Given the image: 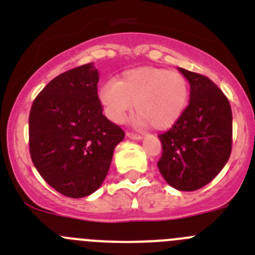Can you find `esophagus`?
<instances>
[{
	"label": "esophagus",
	"instance_id": "34e87169",
	"mask_svg": "<svg viewBox=\"0 0 255 255\" xmlns=\"http://www.w3.org/2000/svg\"><path fill=\"white\" fill-rule=\"evenodd\" d=\"M126 136H128L129 139H132V140H140V139L143 138L141 135L134 134V132H128V134H126Z\"/></svg>",
	"mask_w": 255,
	"mask_h": 255
}]
</instances>
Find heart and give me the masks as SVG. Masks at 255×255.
<instances>
[{
  "label": "heart",
  "mask_w": 255,
  "mask_h": 255,
  "mask_svg": "<svg viewBox=\"0 0 255 255\" xmlns=\"http://www.w3.org/2000/svg\"><path fill=\"white\" fill-rule=\"evenodd\" d=\"M189 96L190 85L181 73L152 66L128 70L116 82L98 89V100L110 120L124 123L134 105L136 121L157 130L168 129L179 120Z\"/></svg>",
  "instance_id": "1"
}]
</instances>
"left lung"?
<instances>
[{
    "label": "left lung",
    "mask_w": 255,
    "mask_h": 255,
    "mask_svg": "<svg viewBox=\"0 0 255 255\" xmlns=\"http://www.w3.org/2000/svg\"><path fill=\"white\" fill-rule=\"evenodd\" d=\"M190 84V101L179 120L158 135L157 166L168 185L181 191L203 188L217 176L231 154L233 112L211 79L177 67Z\"/></svg>",
    "instance_id": "8db88e82"
}]
</instances>
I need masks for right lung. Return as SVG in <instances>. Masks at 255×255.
Masks as SVG:
<instances>
[{
	"label": "right lung",
	"mask_w": 255,
	"mask_h": 255,
	"mask_svg": "<svg viewBox=\"0 0 255 255\" xmlns=\"http://www.w3.org/2000/svg\"><path fill=\"white\" fill-rule=\"evenodd\" d=\"M93 64L60 74L29 115L31 161L44 181L69 198L91 195L105 181L115 147L125 138L102 114Z\"/></svg>",
	"instance_id": "1"
}]
</instances>
